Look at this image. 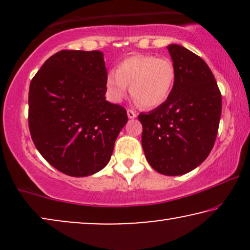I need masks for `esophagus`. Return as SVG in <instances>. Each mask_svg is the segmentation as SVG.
<instances>
[{"label": "esophagus", "instance_id": "1", "mask_svg": "<svg viewBox=\"0 0 250 250\" xmlns=\"http://www.w3.org/2000/svg\"><path fill=\"white\" fill-rule=\"evenodd\" d=\"M127 116H128V118L133 119V118H135L136 116H138V114H136L134 110H132V109H128V110H127Z\"/></svg>", "mask_w": 250, "mask_h": 250}]
</instances>
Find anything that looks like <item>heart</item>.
Listing matches in <instances>:
<instances>
[{
  "label": "heart",
  "instance_id": "1",
  "mask_svg": "<svg viewBox=\"0 0 250 250\" xmlns=\"http://www.w3.org/2000/svg\"><path fill=\"white\" fill-rule=\"evenodd\" d=\"M175 81V68L167 58L138 54L119 62L108 71L104 81L105 95L121 102L128 91L145 108H155L168 99Z\"/></svg>",
  "mask_w": 250,
  "mask_h": 250
}]
</instances>
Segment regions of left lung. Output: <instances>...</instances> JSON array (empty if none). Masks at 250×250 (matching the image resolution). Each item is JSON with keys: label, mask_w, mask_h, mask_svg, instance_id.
Segmentation results:
<instances>
[{"label": "left lung", "mask_w": 250, "mask_h": 250, "mask_svg": "<svg viewBox=\"0 0 250 250\" xmlns=\"http://www.w3.org/2000/svg\"><path fill=\"white\" fill-rule=\"evenodd\" d=\"M175 81L167 100L141 112L142 148L151 167L164 175H183L207 158L216 140L222 97L207 63L179 44L167 46Z\"/></svg>", "instance_id": "1"}]
</instances>
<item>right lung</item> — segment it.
Returning a JSON list of instances; mask_svg holds the SVG:
<instances>
[{"label": "right lung", "mask_w": 250, "mask_h": 250, "mask_svg": "<svg viewBox=\"0 0 250 250\" xmlns=\"http://www.w3.org/2000/svg\"><path fill=\"white\" fill-rule=\"evenodd\" d=\"M100 51L57 52L30 82L28 124L43 158L61 173L90 176L104 168L127 123L122 105L105 100Z\"/></svg>", "instance_id": "right-lung-1"}]
</instances>
